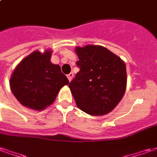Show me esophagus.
I'll return each mask as SVG.
<instances>
[{"mask_svg": "<svg viewBox=\"0 0 157 157\" xmlns=\"http://www.w3.org/2000/svg\"><path fill=\"white\" fill-rule=\"evenodd\" d=\"M73 76H74V74L72 73V72H71L69 75H67V77H68V80H69V82H71L72 80V78H73Z\"/></svg>", "mask_w": 157, "mask_h": 157, "instance_id": "esophagus-1", "label": "esophagus"}]
</instances>
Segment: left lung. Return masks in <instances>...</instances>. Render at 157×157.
<instances>
[{
    "mask_svg": "<svg viewBox=\"0 0 157 157\" xmlns=\"http://www.w3.org/2000/svg\"><path fill=\"white\" fill-rule=\"evenodd\" d=\"M80 69L69 87L75 103L91 115H104L118 105L127 82L124 62L102 46L77 47Z\"/></svg>",
    "mask_w": 157,
    "mask_h": 157,
    "instance_id": "obj_1",
    "label": "left lung"
}]
</instances>
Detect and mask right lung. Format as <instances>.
Listing matches in <instances>:
<instances>
[{
	"label": "right lung",
	"mask_w": 157,
	"mask_h": 157,
	"mask_svg": "<svg viewBox=\"0 0 157 157\" xmlns=\"http://www.w3.org/2000/svg\"><path fill=\"white\" fill-rule=\"evenodd\" d=\"M51 51H34L20 62L10 79L13 95L22 103L35 110L52 104L59 89L68 85L60 66L50 62Z\"/></svg>",
	"instance_id": "obj_1"
}]
</instances>
